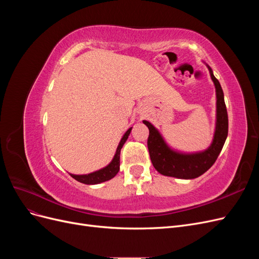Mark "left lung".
Returning a JSON list of instances; mask_svg holds the SVG:
<instances>
[{
	"label": "left lung",
	"instance_id": "8db88e82",
	"mask_svg": "<svg viewBox=\"0 0 259 259\" xmlns=\"http://www.w3.org/2000/svg\"><path fill=\"white\" fill-rule=\"evenodd\" d=\"M207 68L216 89V127L213 142L206 150L194 153L175 151L168 147L159 131L150 122L143 121L149 128L147 145L151 162L154 168L164 176L193 179L204 174L217 160L228 136V113L224 92L210 67L207 66Z\"/></svg>",
	"mask_w": 259,
	"mask_h": 259
}]
</instances>
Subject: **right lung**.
Masks as SVG:
<instances>
[{
    "mask_svg": "<svg viewBox=\"0 0 259 259\" xmlns=\"http://www.w3.org/2000/svg\"><path fill=\"white\" fill-rule=\"evenodd\" d=\"M131 131H132V127L125 132V134L123 135L119 146H117V148H116V151H115V154L113 156L112 161L109 163L106 167L100 168L96 171H93V173L86 174V175L70 174L71 175V177L74 178L75 180H77V182H80L85 185H96V184L107 182V180H110L111 178H113L117 174V171L120 170V152H121V149H122L123 145L125 144V142H126L130 134H131Z\"/></svg>",
    "mask_w": 259,
    "mask_h": 259,
    "instance_id": "obj_1",
    "label": "right lung"
}]
</instances>
